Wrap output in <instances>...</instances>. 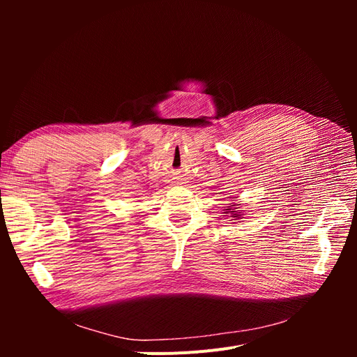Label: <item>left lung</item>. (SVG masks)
<instances>
[{"mask_svg": "<svg viewBox=\"0 0 357 357\" xmlns=\"http://www.w3.org/2000/svg\"><path fill=\"white\" fill-rule=\"evenodd\" d=\"M235 205H240V204H229L228 207H226V208L223 210V211H225V214L228 215V218H234L232 220H240V219H244V218H243V215H244L243 213H244V211L236 208Z\"/></svg>", "mask_w": 357, "mask_h": 357, "instance_id": "1", "label": "left lung"}]
</instances>
